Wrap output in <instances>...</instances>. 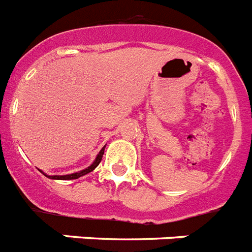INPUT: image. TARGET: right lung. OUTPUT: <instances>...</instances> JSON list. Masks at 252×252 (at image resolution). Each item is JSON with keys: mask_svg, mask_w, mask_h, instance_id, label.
I'll use <instances>...</instances> for the list:
<instances>
[{"mask_svg": "<svg viewBox=\"0 0 252 252\" xmlns=\"http://www.w3.org/2000/svg\"><path fill=\"white\" fill-rule=\"evenodd\" d=\"M104 148H105V145L102 148V149H100V152L98 153V156H96V158L94 159V162L92 163V164H90L89 167H88V168L83 169V171L75 172V173H70V175H63V176H59V175L51 176V175H47V173H44V172L40 171V169H39V171L42 172L43 175L46 176V177L51 178V180H77V178H79V177H83V176L88 175V173H90V172L94 171V169H95L96 167H98V164H99L100 160H102L103 154H104Z\"/></svg>", "mask_w": 252, "mask_h": 252, "instance_id": "obj_1", "label": "right lung"}]
</instances>
